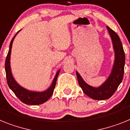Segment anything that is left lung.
<instances>
[{
	"instance_id": "obj_1",
	"label": "left lung",
	"mask_w": 130,
	"mask_h": 130,
	"mask_svg": "<svg viewBox=\"0 0 130 130\" xmlns=\"http://www.w3.org/2000/svg\"><path fill=\"white\" fill-rule=\"evenodd\" d=\"M110 36L115 54V59L112 71L109 78L101 86L94 88L86 83L77 71L78 82L85 94L95 100H104L110 98L115 93L122 81L124 72L125 53L119 37L113 30L107 27Z\"/></svg>"
}]
</instances>
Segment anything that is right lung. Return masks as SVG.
Listing matches in <instances>:
<instances>
[{
  "instance_id": "right-lung-1",
  "label": "right lung",
  "mask_w": 130,
  "mask_h": 130,
  "mask_svg": "<svg viewBox=\"0 0 130 130\" xmlns=\"http://www.w3.org/2000/svg\"><path fill=\"white\" fill-rule=\"evenodd\" d=\"M21 31V30H20ZM20 32L18 31L15 35L13 37L12 40H11L10 44V49H9L8 53L6 56L5 61V71L6 74V80H7V83L10 88L12 90V92L15 93V95L19 98L20 101L27 105H40L42 103L46 102L50 98V97L54 93V90L55 87H56V81H57V76L60 71V69L56 73V76L54 77L53 82L52 83L51 86H50L48 90L44 92H32L30 91L27 89L24 88L21 86L19 85L13 78L12 76V71H11L10 67V54H11V49H12V43L15 38L17 34Z\"/></svg>"
}]
</instances>
